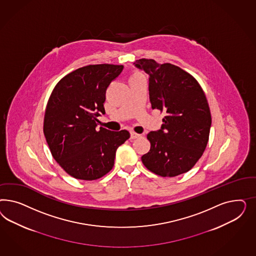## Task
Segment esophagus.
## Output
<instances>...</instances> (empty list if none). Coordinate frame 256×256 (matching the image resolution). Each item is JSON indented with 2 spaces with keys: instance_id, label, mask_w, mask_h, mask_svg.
Wrapping results in <instances>:
<instances>
[{
  "instance_id": "obj_1",
  "label": "esophagus",
  "mask_w": 256,
  "mask_h": 256,
  "mask_svg": "<svg viewBox=\"0 0 256 256\" xmlns=\"http://www.w3.org/2000/svg\"><path fill=\"white\" fill-rule=\"evenodd\" d=\"M140 136V135L136 132H130V139L132 140L137 139V138H139Z\"/></svg>"
}]
</instances>
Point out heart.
I'll return each instance as SVG.
<instances>
[{"label":"heart","mask_w":256,"mask_h":256,"mask_svg":"<svg viewBox=\"0 0 256 256\" xmlns=\"http://www.w3.org/2000/svg\"><path fill=\"white\" fill-rule=\"evenodd\" d=\"M140 76H142V75L140 74L139 72H135V73H133V75H132V78L140 77Z\"/></svg>","instance_id":"obj_1"}]
</instances>
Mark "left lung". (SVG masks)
<instances>
[{
    "label": "left lung",
    "mask_w": 256,
    "mask_h": 256,
    "mask_svg": "<svg viewBox=\"0 0 256 256\" xmlns=\"http://www.w3.org/2000/svg\"><path fill=\"white\" fill-rule=\"evenodd\" d=\"M135 66L149 75L152 108L165 114L162 130L148 133L151 148L142 162L163 178L186 172L199 160L210 138L206 96L196 78L178 66L146 58L137 60Z\"/></svg>",
    "instance_id": "1"
}]
</instances>
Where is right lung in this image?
I'll return each mask as SVG.
<instances>
[{"label":"right lung","instance_id":"obj_1","mask_svg":"<svg viewBox=\"0 0 256 256\" xmlns=\"http://www.w3.org/2000/svg\"><path fill=\"white\" fill-rule=\"evenodd\" d=\"M123 66L101 64L78 68L61 78L46 103L43 132L55 160L72 178L92 181L114 165L117 148L128 130H96L110 84Z\"/></svg>","mask_w":256,"mask_h":256}]
</instances>
